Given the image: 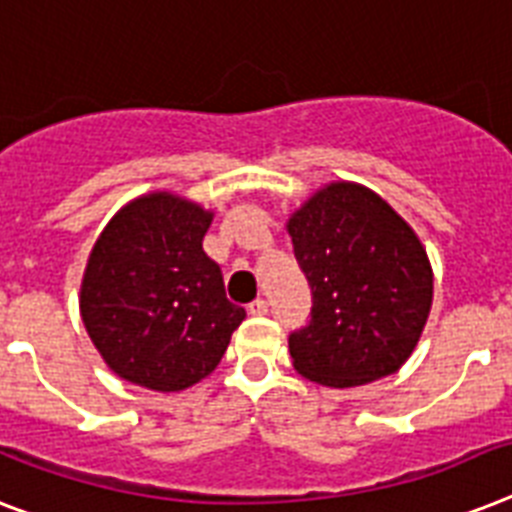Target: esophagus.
<instances>
[{
	"instance_id": "obj_1",
	"label": "esophagus",
	"mask_w": 512,
	"mask_h": 512,
	"mask_svg": "<svg viewBox=\"0 0 512 512\" xmlns=\"http://www.w3.org/2000/svg\"><path fill=\"white\" fill-rule=\"evenodd\" d=\"M247 313L249 315H265L268 313V302H265V299H255V302H249Z\"/></svg>"
}]
</instances>
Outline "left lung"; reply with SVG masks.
Segmentation results:
<instances>
[{
  "label": "left lung",
  "instance_id": "left-lung-1",
  "mask_svg": "<svg viewBox=\"0 0 512 512\" xmlns=\"http://www.w3.org/2000/svg\"><path fill=\"white\" fill-rule=\"evenodd\" d=\"M313 289L310 323L289 336L294 371L347 389L392 376L429 321L434 270L407 220L352 181L323 186L286 220Z\"/></svg>",
  "mask_w": 512,
  "mask_h": 512
}]
</instances>
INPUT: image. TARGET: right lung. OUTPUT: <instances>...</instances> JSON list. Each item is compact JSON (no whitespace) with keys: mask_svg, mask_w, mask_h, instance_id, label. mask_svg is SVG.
I'll use <instances>...</instances> for the list:
<instances>
[{"mask_svg":"<svg viewBox=\"0 0 512 512\" xmlns=\"http://www.w3.org/2000/svg\"><path fill=\"white\" fill-rule=\"evenodd\" d=\"M213 210L173 191L141 194L91 247L81 318L115 376L152 392H184L218 368L247 318L202 249Z\"/></svg>","mask_w":512,"mask_h":512,"instance_id":"add662e5","label":"right lung"}]
</instances>
